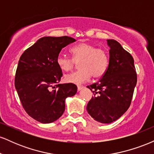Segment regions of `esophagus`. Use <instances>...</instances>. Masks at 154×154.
<instances>
[{
	"label": "esophagus",
	"mask_w": 154,
	"mask_h": 154,
	"mask_svg": "<svg viewBox=\"0 0 154 154\" xmlns=\"http://www.w3.org/2000/svg\"><path fill=\"white\" fill-rule=\"evenodd\" d=\"M84 88V86H81V85H78L77 86V91H82V90Z\"/></svg>",
	"instance_id": "esophagus-1"
}]
</instances>
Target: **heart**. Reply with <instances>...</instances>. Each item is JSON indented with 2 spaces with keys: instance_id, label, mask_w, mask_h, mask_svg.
Listing matches in <instances>:
<instances>
[{
  "instance_id": "1",
  "label": "heart",
  "mask_w": 154,
  "mask_h": 154,
  "mask_svg": "<svg viewBox=\"0 0 154 154\" xmlns=\"http://www.w3.org/2000/svg\"><path fill=\"white\" fill-rule=\"evenodd\" d=\"M72 59L60 54L56 63L63 71H69L79 63V70L65 75L64 80L68 83L80 85L93 77L98 79L103 77L109 64V56L105 49L98 48L89 43H79L71 48Z\"/></svg>"
}]
</instances>
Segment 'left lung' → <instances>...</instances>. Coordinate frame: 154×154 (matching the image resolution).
I'll return each mask as SVG.
<instances>
[{"label": "left lung", "mask_w": 154, "mask_h": 154, "mask_svg": "<svg viewBox=\"0 0 154 154\" xmlns=\"http://www.w3.org/2000/svg\"><path fill=\"white\" fill-rule=\"evenodd\" d=\"M109 64L98 82L88 86L93 93L87 111L95 121L109 124L117 120L130 107L137 83L134 59L114 40H107Z\"/></svg>", "instance_id": "8db88e82"}]
</instances>
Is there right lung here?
Returning a JSON list of instances; mask_svg holds the SVG:
<instances>
[{"label":"right lung","instance_id":"obj_1","mask_svg":"<svg viewBox=\"0 0 154 154\" xmlns=\"http://www.w3.org/2000/svg\"><path fill=\"white\" fill-rule=\"evenodd\" d=\"M70 37H43L23 53L15 88L26 112L43 124L54 122L65 110V100L77 93L75 84H59L63 74L56 63L60 51L75 43Z\"/></svg>","mask_w":154,"mask_h":154}]
</instances>
